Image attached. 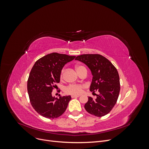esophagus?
<instances>
[{"label": "esophagus", "mask_w": 149, "mask_h": 149, "mask_svg": "<svg viewBox=\"0 0 149 149\" xmlns=\"http://www.w3.org/2000/svg\"><path fill=\"white\" fill-rule=\"evenodd\" d=\"M79 96H80V95H72L71 97L72 98H76V97H78Z\"/></svg>", "instance_id": "obj_1"}]
</instances>
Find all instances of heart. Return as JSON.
I'll use <instances>...</instances> for the list:
<instances>
[{
  "label": "heart",
  "instance_id": "heart-1",
  "mask_svg": "<svg viewBox=\"0 0 149 149\" xmlns=\"http://www.w3.org/2000/svg\"><path fill=\"white\" fill-rule=\"evenodd\" d=\"M82 66H76V70L77 72L79 71V70L83 68ZM63 70L61 71V78H63ZM83 89V86L80 85V84H70L65 89V91L67 94H79L82 93Z\"/></svg>",
  "mask_w": 149,
  "mask_h": 149
}]
</instances>
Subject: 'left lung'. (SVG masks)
<instances>
[{
  "instance_id": "obj_1",
  "label": "left lung",
  "mask_w": 149,
  "mask_h": 149,
  "mask_svg": "<svg viewBox=\"0 0 149 149\" xmlns=\"http://www.w3.org/2000/svg\"><path fill=\"white\" fill-rule=\"evenodd\" d=\"M75 60L83 62L91 70L93 79L89 89L93 93L99 92L95 100L88 97L85 109L97 117L107 114L115 106L120 92L118 70L109 60L99 54H84Z\"/></svg>"
}]
</instances>
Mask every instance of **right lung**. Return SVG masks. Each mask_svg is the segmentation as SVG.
<instances>
[{
  "label": "right lung",
  "instance_id": "right-lung-1",
  "mask_svg": "<svg viewBox=\"0 0 149 149\" xmlns=\"http://www.w3.org/2000/svg\"><path fill=\"white\" fill-rule=\"evenodd\" d=\"M75 56L52 53L35 62L29 74L27 91L30 101L39 114L48 119H55L66 111L71 96L53 97L52 92L60 83L63 68L75 58Z\"/></svg>",
  "mask_w": 149,
  "mask_h": 149
}]
</instances>
